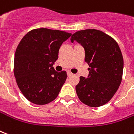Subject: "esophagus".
I'll list each match as a JSON object with an SVG mask.
<instances>
[{"mask_svg": "<svg viewBox=\"0 0 134 134\" xmlns=\"http://www.w3.org/2000/svg\"><path fill=\"white\" fill-rule=\"evenodd\" d=\"M67 75H68V76H71V75H72V72H71L70 71H67Z\"/></svg>", "mask_w": 134, "mask_h": 134, "instance_id": "1", "label": "esophagus"}]
</instances>
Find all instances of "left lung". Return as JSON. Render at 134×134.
<instances>
[{
	"label": "left lung",
	"mask_w": 134,
	"mask_h": 134,
	"mask_svg": "<svg viewBox=\"0 0 134 134\" xmlns=\"http://www.w3.org/2000/svg\"><path fill=\"white\" fill-rule=\"evenodd\" d=\"M70 40L83 46L90 67L88 77H80L77 95L88 106H102L113 98L122 81L123 58L119 46L111 36L95 29L76 32Z\"/></svg>",
	"instance_id": "8db88e82"
}]
</instances>
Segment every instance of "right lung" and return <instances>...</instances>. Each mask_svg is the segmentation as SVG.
Here are the masks:
<instances>
[{"label":"right lung","instance_id":"obj_1","mask_svg":"<svg viewBox=\"0 0 134 134\" xmlns=\"http://www.w3.org/2000/svg\"><path fill=\"white\" fill-rule=\"evenodd\" d=\"M71 33L38 28L28 32L15 52L14 73L22 94L33 104L43 105L54 101L67 79L66 71L53 67L61 45Z\"/></svg>","mask_w":134,"mask_h":134}]
</instances>
